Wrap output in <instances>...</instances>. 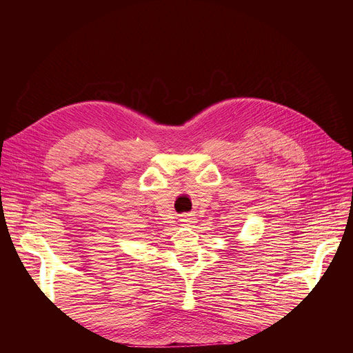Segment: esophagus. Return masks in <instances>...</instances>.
Returning a JSON list of instances; mask_svg holds the SVG:
<instances>
[{
    "label": "esophagus",
    "instance_id": "1",
    "mask_svg": "<svg viewBox=\"0 0 353 353\" xmlns=\"http://www.w3.org/2000/svg\"><path fill=\"white\" fill-rule=\"evenodd\" d=\"M181 222H183V225H185V227H191L196 221H194V218H193V216L184 215L183 218H181Z\"/></svg>",
    "mask_w": 353,
    "mask_h": 353
}]
</instances>
